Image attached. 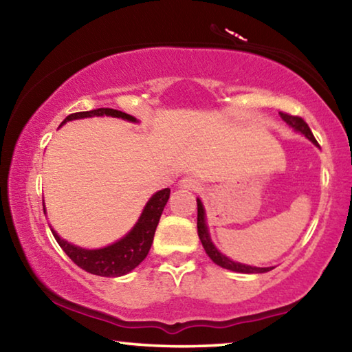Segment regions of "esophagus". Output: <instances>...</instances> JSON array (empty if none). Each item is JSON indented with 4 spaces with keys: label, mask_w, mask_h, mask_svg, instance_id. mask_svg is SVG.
I'll list each match as a JSON object with an SVG mask.
<instances>
[{
    "label": "esophagus",
    "mask_w": 352,
    "mask_h": 352,
    "mask_svg": "<svg viewBox=\"0 0 352 352\" xmlns=\"http://www.w3.org/2000/svg\"><path fill=\"white\" fill-rule=\"evenodd\" d=\"M178 186H180L182 189H186V190H197V189H200L201 183L194 177H184L180 182H178Z\"/></svg>",
    "instance_id": "obj_1"
}]
</instances>
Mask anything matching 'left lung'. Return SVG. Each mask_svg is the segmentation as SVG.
Listing matches in <instances>:
<instances>
[{
    "instance_id": "1",
    "label": "left lung",
    "mask_w": 352,
    "mask_h": 352,
    "mask_svg": "<svg viewBox=\"0 0 352 352\" xmlns=\"http://www.w3.org/2000/svg\"><path fill=\"white\" fill-rule=\"evenodd\" d=\"M279 115H281L283 121L287 124L289 127L294 129L298 133L305 135L309 141H312L315 146H318L317 140L314 138V133L311 132V129H309L305 119L300 116H292V115H289V113H283V111H279ZM197 231H199L201 245H204L206 254L210 256L214 264L223 267V269H226V270L237 272V273H265V272H270L275 269V267H253V265L241 264V262L231 261L230 258H226L225 254L220 253L211 241L210 230H208V225H206L205 208H204V204H201L200 199H197Z\"/></svg>"
}]
</instances>
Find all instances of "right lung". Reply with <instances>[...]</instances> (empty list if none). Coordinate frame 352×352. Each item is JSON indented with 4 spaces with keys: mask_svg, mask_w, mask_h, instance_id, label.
Here are the masks:
<instances>
[{
    "mask_svg": "<svg viewBox=\"0 0 352 352\" xmlns=\"http://www.w3.org/2000/svg\"><path fill=\"white\" fill-rule=\"evenodd\" d=\"M93 116H111V118H121L130 122H138L136 118L127 115V113L113 110V109H98L90 111H79L73 113L65 118L62 126L65 122L73 121V119H82V118H93ZM60 126V127H62ZM170 189L164 188L158 192H155L142 210L138 222L133 225V228L122 237V239L116 241L111 245H107L104 248L88 250L73 245V243L62 239L54 230L51 228L52 234H54L58 245L62 247L65 253L69 256V259L79 265L82 270L98 276H107V278H116L127 275V273L136 269L148 253L152 247L155 230H157L160 217H162L163 210L169 200ZM43 211L46 212V208L43 204Z\"/></svg>",
    "mask_w": 352,
    "mask_h": 352,
    "instance_id": "right-lung-1",
    "label": "right lung"
}]
</instances>
